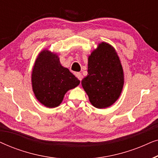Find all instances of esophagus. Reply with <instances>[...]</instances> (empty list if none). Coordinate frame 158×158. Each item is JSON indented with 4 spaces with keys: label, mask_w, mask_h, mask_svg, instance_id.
Here are the masks:
<instances>
[{
    "label": "esophagus",
    "mask_w": 158,
    "mask_h": 158,
    "mask_svg": "<svg viewBox=\"0 0 158 158\" xmlns=\"http://www.w3.org/2000/svg\"><path fill=\"white\" fill-rule=\"evenodd\" d=\"M75 75H76V77H77V78H78L80 81H81L82 78H83V75H82L81 73H75Z\"/></svg>",
    "instance_id": "1"
}]
</instances>
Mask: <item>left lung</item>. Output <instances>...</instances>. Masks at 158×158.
I'll return each mask as SVG.
<instances>
[{"mask_svg": "<svg viewBox=\"0 0 158 158\" xmlns=\"http://www.w3.org/2000/svg\"><path fill=\"white\" fill-rule=\"evenodd\" d=\"M82 86L94 107H109L120 96L124 72L115 49L106 42L98 44L88 57V75Z\"/></svg>", "mask_w": 158, "mask_h": 158, "instance_id": "1", "label": "left lung"}]
</instances>
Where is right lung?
I'll return each mask as SVG.
<instances>
[{
  "label": "right lung",
  "mask_w": 158,
  "mask_h": 158,
  "mask_svg": "<svg viewBox=\"0 0 158 158\" xmlns=\"http://www.w3.org/2000/svg\"><path fill=\"white\" fill-rule=\"evenodd\" d=\"M31 84L36 99L46 107L55 108L62 103L69 90L79 85L80 81L61 65L56 54L44 49L34 63Z\"/></svg>",
  "instance_id": "add662e5"
}]
</instances>
